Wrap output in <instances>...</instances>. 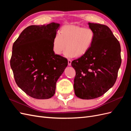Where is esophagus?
<instances>
[{
    "instance_id": "1",
    "label": "esophagus",
    "mask_w": 131,
    "mask_h": 131,
    "mask_svg": "<svg viewBox=\"0 0 131 131\" xmlns=\"http://www.w3.org/2000/svg\"><path fill=\"white\" fill-rule=\"evenodd\" d=\"M68 64L69 66H71V64H72V61L70 59H68Z\"/></svg>"
}]
</instances>
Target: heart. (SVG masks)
<instances>
[{
    "label": "heart",
    "instance_id": "obj_1",
    "mask_svg": "<svg viewBox=\"0 0 131 131\" xmlns=\"http://www.w3.org/2000/svg\"><path fill=\"white\" fill-rule=\"evenodd\" d=\"M94 39V31L90 28L75 25H64L60 33L54 35L52 50L55 54L60 55L67 48L64 52L67 58L82 56L90 49Z\"/></svg>",
    "mask_w": 131,
    "mask_h": 131
}]
</instances>
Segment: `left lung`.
<instances>
[{
	"label": "left lung",
	"mask_w": 131,
	"mask_h": 131,
	"mask_svg": "<svg viewBox=\"0 0 131 131\" xmlns=\"http://www.w3.org/2000/svg\"><path fill=\"white\" fill-rule=\"evenodd\" d=\"M88 25L94 33L92 45L72 62L76 72L74 92L84 100L100 97L112 88L121 64L120 44L109 28L98 23Z\"/></svg>",
	"instance_id": "1"
}]
</instances>
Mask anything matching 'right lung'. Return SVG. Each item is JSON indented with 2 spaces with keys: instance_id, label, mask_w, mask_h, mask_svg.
<instances>
[{
  "instance_id": "1",
  "label": "right lung",
  "mask_w": 131,
  "mask_h": 131,
  "mask_svg": "<svg viewBox=\"0 0 131 131\" xmlns=\"http://www.w3.org/2000/svg\"><path fill=\"white\" fill-rule=\"evenodd\" d=\"M60 27L57 23L27 27L13 46L11 68L17 86L31 97L45 100L55 93L56 82L68 66L55 54L52 41Z\"/></svg>"
}]
</instances>
